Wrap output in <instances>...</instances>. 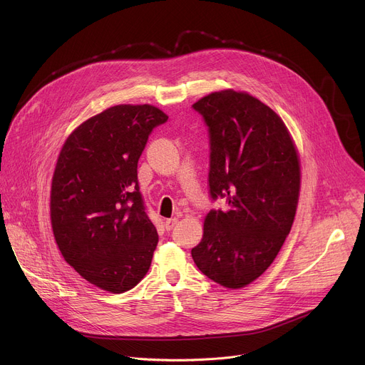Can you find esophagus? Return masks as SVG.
Wrapping results in <instances>:
<instances>
[{
	"instance_id": "esophagus-1",
	"label": "esophagus",
	"mask_w": 365,
	"mask_h": 365,
	"mask_svg": "<svg viewBox=\"0 0 365 365\" xmlns=\"http://www.w3.org/2000/svg\"><path fill=\"white\" fill-rule=\"evenodd\" d=\"M178 221H179V215H178V217H173V218H170V220H166V222H165L166 230H168V231L172 230V228L178 224Z\"/></svg>"
}]
</instances>
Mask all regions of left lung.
I'll return each mask as SVG.
<instances>
[{"label":"left lung","mask_w":365,"mask_h":365,"mask_svg":"<svg viewBox=\"0 0 365 365\" xmlns=\"http://www.w3.org/2000/svg\"><path fill=\"white\" fill-rule=\"evenodd\" d=\"M210 128V193L227 210L205 217L192 248L197 269L241 289L274 262L290 232L300 190V162L283 120L247 92L225 89L193 103Z\"/></svg>","instance_id":"obj_1"}]
</instances>
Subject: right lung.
I'll list each match as a JSON object with an SVG mask.
<instances>
[{
    "mask_svg": "<svg viewBox=\"0 0 365 365\" xmlns=\"http://www.w3.org/2000/svg\"><path fill=\"white\" fill-rule=\"evenodd\" d=\"M168 115L148 103L111 107L66 138L51 179L56 244L85 280L124 293L147 274L158 230L145 214L137 163L154 127Z\"/></svg>",
    "mask_w": 365,
    "mask_h": 365,
    "instance_id": "1",
    "label": "right lung"
}]
</instances>
